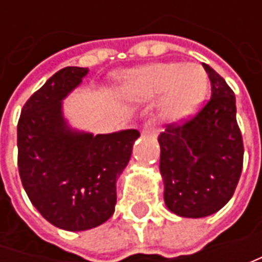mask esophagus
Listing matches in <instances>:
<instances>
[{
	"label": "esophagus",
	"instance_id": "1",
	"mask_svg": "<svg viewBox=\"0 0 262 262\" xmlns=\"http://www.w3.org/2000/svg\"><path fill=\"white\" fill-rule=\"evenodd\" d=\"M143 134H146V136H156L157 125L153 119H148V121L144 122V125H143Z\"/></svg>",
	"mask_w": 262,
	"mask_h": 262
}]
</instances>
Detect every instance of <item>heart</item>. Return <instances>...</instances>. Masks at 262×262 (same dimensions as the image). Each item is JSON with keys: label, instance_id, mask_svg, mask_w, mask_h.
Segmentation results:
<instances>
[{"label": "heart", "instance_id": "b5f03b06", "mask_svg": "<svg viewBox=\"0 0 262 262\" xmlns=\"http://www.w3.org/2000/svg\"><path fill=\"white\" fill-rule=\"evenodd\" d=\"M208 77L198 64L165 62L131 73L122 86V93L131 100H150L162 96L160 112L176 121L191 115L206 97Z\"/></svg>", "mask_w": 262, "mask_h": 262}]
</instances>
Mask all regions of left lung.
Instances as JSON below:
<instances>
[{
	"mask_svg": "<svg viewBox=\"0 0 262 262\" xmlns=\"http://www.w3.org/2000/svg\"><path fill=\"white\" fill-rule=\"evenodd\" d=\"M203 67L211 99L185 122L167 125L157 138L166 207L192 219L210 216L226 204L244 165L235 93L211 67Z\"/></svg>",
	"mask_w": 262,
	"mask_h": 262,
	"instance_id": "8db88e82",
	"label": "left lung"
}]
</instances>
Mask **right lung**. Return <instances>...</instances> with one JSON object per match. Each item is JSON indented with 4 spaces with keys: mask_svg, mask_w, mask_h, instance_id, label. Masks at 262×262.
I'll return each mask as SVG.
<instances>
[{
    "mask_svg": "<svg viewBox=\"0 0 262 262\" xmlns=\"http://www.w3.org/2000/svg\"><path fill=\"white\" fill-rule=\"evenodd\" d=\"M89 73L66 67L30 96L17 125L18 173L36 210L54 226L80 232L114 214L116 179L129 162L137 129L112 134L71 129L62 100Z\"/></svg>",
    "mask_w": 262,
    "mask_h": 262,
    "instance_id": "obj_1",
    "label": "right lung"
}]
</instances>
